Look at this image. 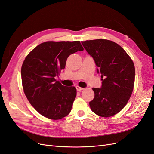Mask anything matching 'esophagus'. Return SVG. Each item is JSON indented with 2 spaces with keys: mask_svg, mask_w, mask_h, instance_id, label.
Masks as SVG:
<instances>
[{
  "mask_svg": "<svg viewBox=\"0 0 154 154\" xmlns=\"http://www.w3.org/2000/svg\"><path fill=\"white\" fill-rule=\"evenodd\" d=\"M76 90L78 91H83V89H84V88H82V87H79V86H76Z\"/></svg>",
  "mask_w": 154,
  "mask_h": 154,
  "instance_id": "obj_1",
  "label": "esophagus"
}]
</instances>
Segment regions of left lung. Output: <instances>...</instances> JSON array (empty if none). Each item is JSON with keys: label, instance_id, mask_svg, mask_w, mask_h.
I'll use <instances>...</instances> for the list:
<instances>
[{"label": "left lung", "instance_id": "1", "mask_svg": "<svg viewBox=\"0 0 154 154\" xmlns=\"http://www.w3.org/2000/svg\"><path fill=\"white\" fill-rule=\"evenodd\" d=\"M94 59L97 72L101 74V88H92L94 97L89 102L93 112L110 117L127 105L133 91L135 67L132 59L114 42L96 39L82 42Z\"/></svg>", "mask_w": 154, "mask_h": 154}]
</instances>
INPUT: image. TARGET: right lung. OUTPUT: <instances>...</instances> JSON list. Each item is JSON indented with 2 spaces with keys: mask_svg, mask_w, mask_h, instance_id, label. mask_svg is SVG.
Masks as SVG:
<instances>
[{
  "mask_svg": "<svg viewBox=\"0 0 154 154\" xmlns=\"http://www.w3.org/2000/svg\"><path fill=\"white\" fill-rule=\"evenodd\" d=\"M83 48L80 41H49L37 45L27 56L21 68L24 92L41 115L60 119L71 110L76 88L66 87L55 77L66 67L67 59Z\"/></svg>",
  "mask_w": 154,
  "mask_h": 154,
  "instance_id": "obj_1",
  "label": "right lung"
}]
</instances>
